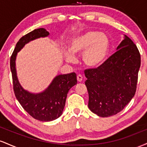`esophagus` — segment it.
Returning a JSON list of instances; mask_svg holds the SVG:
<instances>
[{
	"label": "esophagus",
	"instance_id": "34e87169",
	"mask_svg": "<svg viewBox=\"0 0 147 147\" xmlns=\"http://www.w3.org/2000/svg\"><path fill=\"white\" fill-rule=\"evenodd\" d=\"M77 82H81L82 81V79H83V77H82V75H78L77 76Z\"/></svg>",
	"mask_w": 147,
	"mask_h": 147
}]
</instances>
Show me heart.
<instances>
[{"instance_id": "obj_1", "label": "heart", "mask_w": 147, "mask_h": 147, "mask_svg": "<svg viewBox=\"0 0 147 147\" xmlns=\"http://www.w3.org/2000/svg\"><path fill=\"white\" fill-rule=\"evenodd\" d=\"M109 37L99 31L90 30L72 38L70 51H65L64 57L69 63L75 61V56L82 53V60L86 66L95 68L105 60L109 50Z\"/></svg>"}]
</instances>
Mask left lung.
I'll use <instances>...</instances> for the list:
<instances>
[{
  "instance_id": "left-lung-1",
  "label": "left lung",
  "mask_w": 147,
  "mask_h": 147,
  "mask_svg": "<svg viewBox=\"0 0 147 147\" xmlns=\"http://www.w3.org/2000/svg\"><path fill=\"white\" fill-rule=\"evenodd\" d=\"M140 63L137 46L124 35L113 55L97 68L84 70L89 109L102 117L123 110L136 93Z\"/></svg>"
}]
</instances>
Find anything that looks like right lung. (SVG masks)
Instances as JSON below:
<instances>
[{
	"label": "right lung",
	"mask_w": 147,
	"mask_h": 147,
	"mask_svg": "<svg viewBox=\"0 0 147 147\" xmlns=\"http://www.w3.org/2000/svg\"><path fill=\"white\" fill-rule=\"evenodd\" d=\"M50 33L44 28H38L22 36L16 43L10 58V68L12 75L13 88L17 100L22 107L34 119L42 122L55 120L63 113L67 94L72 86L77 84L75 72L57 76L50 85L43 92L34 94L24 90L18 82L16 70L17 53L30 41L48 36Z\"/></svg>",
	"instance_id": "obj_1"
}]
</instances>
